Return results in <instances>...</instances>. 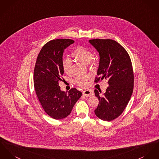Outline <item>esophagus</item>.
Masks as SVG:
<instances>
[{"label": "esophagus", "instance_id": "1", "mask_svg": "<svg viewBox=\"0 0 159 159\" xmlns=\"http://www.w3.org/2000/svg\"><path fill=\"white\" fill-rule=\"evenodd\" d=\"M83 95L86 97H90L94 95V93L91 90H85L83 91Z\"/></svg>", "mask_w": 159, "mask_h": 159}]
</instances>
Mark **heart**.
<instances>
[{"mask_svg": "<svg viewBox=\"0 0 159 159\" xmlns=\"http://www.w3.org/2000/svg\"><path fill=\"white\" fill-rule=\"evenodd\" d=\"M71 56L77 61L85 64L89 62L92 66L97 65V61L93 59V54L92 52L84 47L79 46L74 49ZM61 66L63 71L67 74L72 73V61L68 58H63L61 61ZM89 79L88 75L77 76L74 79V82L76 85L80 87H86L88 85V80Z\"/></svg>", "mask_w": 159, "mask_h": 159, "instance_id": "b5f03b06", "label": "heart"}]
</instances>
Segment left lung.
Listing matches in <instances>:
<instances>
[{"instance_id": "left-lung-1", "label": "left lung", "mask_w": 159, "mask_h": 159, "mask_svg": "<svg viewBox=\"0 0 159 159\" xmlns=\"http://www.w3.org/2000/svg\"><path fill=\"white\" fill-rule=\"evenodd\" d=\"M89 42L100 56L98 77L94 82L105 79L109 85L102 96L94 90L99 101L94 112L99 119L110 122L122 113L131 97L134 88L132 63L126 49L114 40L96 39Z\"/></svg>"}]
</instances>
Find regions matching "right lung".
I'll return each mask as SVG.
<instances>
[{"mask_svg":"<svg viewBox=\"0 0 159 159\" xmlns=\"http://www.w3.org/2000/svg\"><path fill=\"white\" fill-rule=\"evenodd\" d=\"M73 43V40L69 39L50 40L42 48L35 64L34 86L37 97L45 112L56 120L67 117L82 96V93L75 88L67 94L59 86L63 79V50Z\"/></svg>","mask_w":159,"mask_h":159,"instance_id":"1","label":"right lung"}]
</instances>
